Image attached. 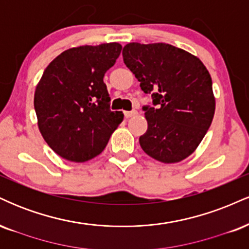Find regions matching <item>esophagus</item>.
<instances>
[{
    "label": "esophagus",
    "mask_w": 249,
    "mask_h": 249,
    "mask_svg": "<svg viewBox=\"0 0 249 249\" xmlns=\"http://www.w3.org/2000/svg\"><path fill=\"white\" fill-rule=\"evenodd\" d=\"M124 115H125V117H126V118H130V117H133V116H136V115H137V111H136V110H132V111H125Z\"/></svg>",
    "instance_id": "obj_1"
}]
</instances>
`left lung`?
I'll list each match as a JSON object with an SVG mask.
<instances>
[{
    "label": "left lung",
    "instance_id": "1",
    "mask_svg": "<svg viewBox=\"0 0 249 249\" xmlns=\"http://www.w3.org/2000/svg\"><path fill=\"white\" fill-rule=\"evenodd\" d=\"M125 65L141 82L152 105H144V152L161 162H178L198 147L215 111L212 78L199 58L166 43H128Z\"/></svg>",
    "mask_w": 249,
    "mask_h": 249
}]
</instances>
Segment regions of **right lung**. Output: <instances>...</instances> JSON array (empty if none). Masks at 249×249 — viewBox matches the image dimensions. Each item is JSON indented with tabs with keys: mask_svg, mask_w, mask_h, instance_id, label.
<instances>
[{
	"mask_svg": "<svg viewBox=\"0 0 249 249\" xmlns=\"http://www.w3.org/2000/svg\"><path fill=\"white\" fill-rule=\"evenodd\" d=\"M121 51L118 43L72 48L43 72L34 98L38 127L62 158L82 162L98 156L124 118L111 111L103 81Z\"/></svg>",
	"mask_w": 249,
	"mask_h": 249,
	"instance_id": "1",
	"label": "right lung"
}]
</instances>
